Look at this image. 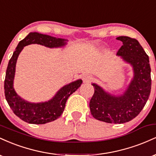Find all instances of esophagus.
Masks as SVG:
<instances>
[{
    "label": "esophagus",
    "instance_id": "34e87169",
    "mask_svg": "<svg viewBox=\"0 0 156 156\" xmlns=\"http://www.w3.org/2000/svg\"><path fill=\"white\" fill-rule=\"evenodd\" d=\"M82 78H83V81L84 83H89V82H91L92 80V77L91 76H89V75H83V77H82Z\"/></svg>",
    "mask_w": 156,
    "mask_h": 156
}]
</instances>
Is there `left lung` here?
I'll return each mask as SVG.
<instances>
[{
	"label": "left lung",
	"mask_w": 156,
	"mask_h": 156,
	"mask_svg": "<svg viewBox=\"0 0 156 156\" xmlns=\"http://www.w3.org/2000/svg\"><path fill=\"white\" fill-rule=\"evenodd\" d=\"M122 45L117 55L133 68V76L125 92L115 95L93 83L94 88L89 108L93 117L114 124L127 122L135 118L145 105L151 90V69L149 57L136 39L121 36L117 38Z\"/></svg>",
	"instance_id": "8db88e82"
}]
</instances>
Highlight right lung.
<instances>
[{
	"mask_svg": "<svg viewBox=\"0 0 156 156\" xmlns=\"http://www.w3.org/2000/svg\"><path fill=\"white\" fill-rule=\"evenodd\" d=\"M65 39L56 38L38 32H31L19 42L9 62L4 80L6 100L14 114L26 122L45 124L58 119L63 113L68 98L80 87L82 80L78 79L62 87L49 101L31 103L20 97L14 88V79L17 60L25 46L38 44L49 48H63L67 43Z\"/></svg>",
	"mask_w": 156,
	"mask_h": 156,
	"instance_id": "right-lung-1",
	"label": "right lung"
}]
</instances>
